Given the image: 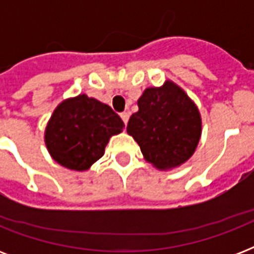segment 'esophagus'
I'll list each match as a JSON object with an SVG mask.
<instances>
[{"mask_svg":"<svg viewBox=\"0 0 254 254\" xmlns=\"http://www.w3.org/2000/svg\"><path fill=\"white\" fill-rule=\"evenodd\" d=\"M120 116H121V119H123L124 124L127 125V121H129V112H123V113H121Z\"/></svg>","mask_w":254,"mask_h":254,"instance_id":"34e87169","label":"esophagus"}]
</instances>
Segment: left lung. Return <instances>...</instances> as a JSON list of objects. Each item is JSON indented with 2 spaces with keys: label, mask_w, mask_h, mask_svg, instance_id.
<instances>
[{
  "label": "left lung",
  "mask_w": 254,
  "mask_h": 254,
  "mask_svg": "<svg viewBox=\"0 0 254 254\" xmlns=\"http://www.w3.org/2000/svg\"><path fill=\"white\" fill-rule=\"evenodd\" d=\"M127 131L138 143L143 158L159 171L189 161L201 135V116L192 99L173 80L146 88L137 101Z\"/></svg>",
  "instance_id": "1"
}]
</instances>
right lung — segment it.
<instances>
[{
    "mask_svg": "<svg viewBox=\"0 0 254 254\" xmlns=\"http://www.w3.org/2000/svg\"><path fill=\"white\" fill-rule=\"evenodd\" d=\"M123 120L107 104L87 95L63 100L45 129L51 158L73 171H87L104 155L112 135L124 130Z\"/></svg>",
    "mask_w": 254,
    "mask_h": 254,
    "instance_id": "1",
    "label": "right lung"
}]
</instances>
